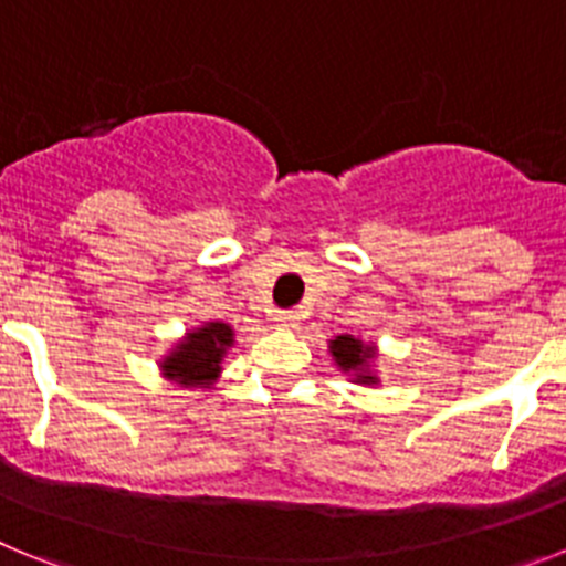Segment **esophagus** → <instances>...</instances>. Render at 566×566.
<instances>
[{
  "label": "esophagus",
  "instance_id": "1",
  "mask_svg": "<svg viewBox=\"0 0 566 566\" xmlns=\"http://www.w3.org/2000/svg\"><path fill=\"white\" fill-rule=\"evenodd\" d=\"M272 319L277 328H294L297 326V312H277Z\"/></svg>",
  "mask_w": 566,
  "mask_h": 566
}]
</instances>
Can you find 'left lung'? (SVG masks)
I'll return each instance as SVG.
<instances>
[{"mask_svg":"<svg viewBox=\"0 0 566 566\" xmlns=\"http://www.w3.org/2000/svg\"><path fill=\"white\" fill-rule=\"evenodd\" d=\"M328 352H332L334 363L343 374L359 385H377L379 377L374 374L371 363L377 357V345L365 343V339L354 337V334H337L328 339Z\"/></svg>","mask_w":566,"mask_h":566,"instance_id":"1","label":"left lung"}]
</instances>
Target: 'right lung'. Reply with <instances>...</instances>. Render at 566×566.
I'll return each instance as SVG.
<instances>
[{"mask_svg":"<svg viewBox=\"0 0 566 566\" xmlns=\"http://www.w3.org/2000/svg\"><path fill=\"white\" fill-rule=\"evenodd\" d=\"M234 345V332L223 319H209L203 326L184 334L169 354H164V377L178 382L181 388H209L221 377V359Z\"/></svg>","mask_w":566,"mask_h":566,"instance_id":"1","label":"right lung"}]
</instances>
